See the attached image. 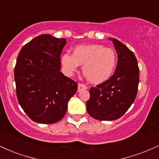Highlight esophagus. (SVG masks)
<instances>
[{
	"label": "esophagus",
	"mask_w": 159,
	"mask_h": 159,
	"mask_svg": "<svg viewBox=\"0 0 159 159\" xmlns=\"http://www.w3.org/2000/svg\"><path fill=\"white\" fill-rule=\"evenodd\" d=\"M87 89H88L87 85H85V84H83V83L78 84V90H77L78 92L83 91V90H86Z\"/></svg>",
	"instance_id": "esophagus-1"
}]
</instances>
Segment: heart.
<instances>
[{
  "mask_svg": "<svg viewBox=\"0 0 159 159\" xmlns=\"http://www.w3.org/2000/svg\"><path fill=\"white\" fill-rule=\"evenodd\" d=\"M114 50L98 43L79 45L74 48L73 54L65 53L61 63L68 74L75 72L83 65L84 75L92 83L99 84L111 77L116 65Z\"/></svg>",
  "mask_w": 159,
  "mask_h": 159,
  "instance_id": "obj_1",
  "label": "heart"
}]
</instances>
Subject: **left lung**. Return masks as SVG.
Masks as SVG:
<instances>
[{"label": "left lung", "instance_id": "1", "mask_svg": "<svg viewBox=\"0 0 159 159\" xmlns=\"http://www.w3.org/2000/svg\"><path fill=\"white\" fill-rule=\"evenodd\" d=\"M112 40L117 53V66L113 75L102 84L90 89L86 104L89 114L100 121L120 118L136 99L139 83V68L136 56L115 38Z\"/></svg>", "mask_w": 159, "mask_h": 159}]
</instances>
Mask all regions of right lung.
<instances>
[{"label":"right lung","mask_w":159,"mask_h":159,"mask_svg":"<svg viewBox=\"0 0 159 159\" xmlns=\"http://www.w3.org/2000/svg\"><path fill=\"white\" fill-rule=\"evenodd\" d=\"M65 38L40 34L21 48L15 68L18 102L35 122L53 124L63 118L77 83L60 71Z\"/></svg>","instance_id":"right-lung-1"}]
</instances>
